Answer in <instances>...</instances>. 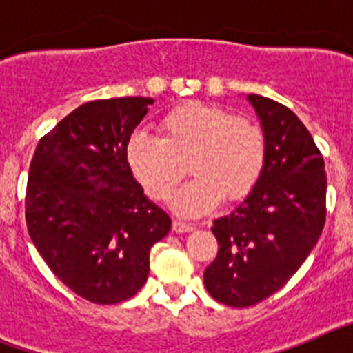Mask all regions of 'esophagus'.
Wrapping results in <instances>:
<instances>
[{"mask_svg": "<svg viewBox=\"0 0 353 353\" xmlns=\"http://www.w3.org/2000/svg\"><path fill=\"white\" fill-rule=\"evenodd\" d=\"M194 230V226L189 223H183V221H179V219H174L173 221V232L176 233H189Z\"/></svg>", "mask_w": 353, "mask_h": 353, "instance_id": "1", "label": "esophagus"}]
</instances>
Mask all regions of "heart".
<instances>
[{"mask_svg":"<svg viewBox=\"0 0 353 353\" xmlns=\"http://www.w3.org/2000/svg\"><path fill=\"white\" fill-rule=\"evenodd\" d=\"M161 138L134 132L125 146L130 173L154 199H166L182 180L192 179L171 199L182 215L207 214L224 201L244 199L260 180L267 161L263 129L221 105L185 102L159 123Z\"/></svg>","mask_w":353,"mask_h":353,"instance_id":"obj_1","label":"heart"}]
</instances>
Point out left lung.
Listing matches in <instances>:
<instances>
[{"label": "left lung", "instance_id": "left-lung-1", "mask_svg": "<svg viewBox=\"0 0 353 353\" xmlns=\"http://www.w3.org/2000/svg\"><path fill=\"white\" fill-rule=\"evenodd\" d=\"M267 141L263 173L232 214L214 221L219 251L205 269L215 301L248 307L270 297L310 256L325 224L327 174L310 130L292 109L248 95Z\"/></svg>", "mask_w": 353, "mask_h": 353}]
</instances>
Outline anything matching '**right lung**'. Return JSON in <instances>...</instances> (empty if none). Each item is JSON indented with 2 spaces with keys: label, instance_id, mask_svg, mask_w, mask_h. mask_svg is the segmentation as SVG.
Returning a JSON list of instances; mask_svg holds the SVG:
<instances>
[{
  "label": "right lung",
  "instance_id": "1",
  "mask_svg": "<svg viewBox=\"0 0 353 353\" xmlns=\"http://www.w3.org/2000/svg\"><path fill=\"white\" fill-rule=\"evenodd\" d=\"M154 99L121 97L74 109L39 141L26 187V224L58 279L93 304H118L148 279L150 249L171 230L125 159Z\"/></svg>",
  "mask_w": 353,
  "mask_h": 353
}]
</instances>
